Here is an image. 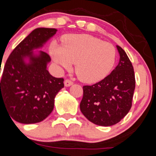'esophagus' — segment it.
<instances>
[{
	"label": "esophagus",
	"instance_id": "34e87169",
	"mask_svg": "<svg viewBox=\"0 0 156 156\" xmlns=\"http://www.w3.org/2000/svg\"><path fill=\"white\" fill-rule=\"evenodd\" d=\"M64 83H65V87H69V86H71V85H73V82H72V81H71V80H69V79H66Z\"/></svg>",
	"mask_w": 156,
	"mask_h": 156
}]
</instances>
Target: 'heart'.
<instances>
[{"mask_svg": "<svg viewBox=\"0 0 156 156\" xmlns=\"http://www.w3.org/2000/svg\"><path fill=\"white\" fill-rule=\"evenodd\" d=\"M50 53L53 60L64 68L75 63L78 78L85 83L104 79L115 62L116 51L108 42L89 34H70L62 38V46L52 42Z\"/></svg>", "mask_w": 156, "mask_h": 156, "instance_id": "heart-1", "label": "heart"}]
</instances>
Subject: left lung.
<instances>
[{
  "instance_id": "left-lung-1",
  "label": "left lung",
  "mask_w": 156,
  "mask_h": 156,
  "mask_svg": "<svg viewBox=\"0 0 156 156\" xmlns=\"http://www.w3.org/2000/svg\"><path fill=\"white\" fill-rule=\"evenodd\" d=\"M120 59L112 73L93 85L83 86L80 103L82 114L101 126L117 124L129 113L135 88L133 66L120 46H116Z\"/></svg>"
}]
</instances>
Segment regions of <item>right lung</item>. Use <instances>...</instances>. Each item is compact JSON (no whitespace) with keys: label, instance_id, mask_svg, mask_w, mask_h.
I'll list each match as a JSON object with an SVG mask.
<instances>
[{"label":"right lung","instance_id":"add662e5","mask_svg":"<svg viewBox=\"0 0 156 156\" xmlns=\"http://www.w3.org/2000/svg\"><path fill=\"white\" fill-rule=\"evenodd\" d=\"M56 32L55 28L34 29L6 62L0 83V106H5L16 122L34 124L46 119L53 111L55 96L64 88L63 78H55L47 70L50 56L42 51H34Z\"/></svg>","mask_w":156,"mask_h":156}]
</instances>
